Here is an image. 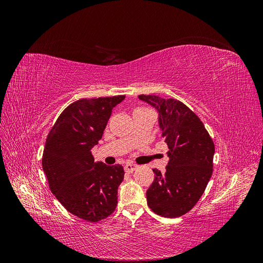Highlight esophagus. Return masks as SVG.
I'll return each instance as SVG.
<instances>
[{
  "mask_svg": "<svg viewBox=\"0 0 263 263\" xmlns=\"http://www.w3.org/2000/svg\"><path fill=\"white\" fill-rule=\"evenodd\" d=\"M124 169H125V171H126V172L132 173V172H134L135 170H137V169H138V165H136V164H132V163H127V164L124 166Z\"/></svg>",
  "mask_w": 263,
  "mask_h": 263,
  "instance_id": "esophagus-1",
  "label": "esophagus"
}]
</instances>
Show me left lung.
<instances>
[{
  "label": "left lung",
  "instance_id": "left-lung-1",
  "mask_svg": "<svg viewBox=\"0 0 263 263\" xmlns=\"http://www.w3.org/2000/svg\"><path fill=\"white\" fill-rule=\"evenodd\" d=\"M158 112V125L168 144L165 172L154 169L147 204L163 217H180L200 200L213 173L215 147L203 123L178 100L138 95Z\"/></svg>",
  "mask_w": 263,
  "mask_h": 263
}]
</instances>
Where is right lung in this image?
I'll return each instance as SVG.
<instances>
[{"label":"right lung","instance_id":"add662e5","mask_svg":"<svg viewBox=\"0 0 263 263\" xmlns=\"http://www.w3.org/2000/svg\"><path fill=\"white\" fill-rule=\"evenodd\" d=\"M124 99L117 95L73 102L46 139L43 170L51 192L67 211L84 220L104 219L116 209L123 166L95 162L91 150L102 138L113 108Z\"/></svg>","mask_w":263,"mask_h":263}]
</instances>
